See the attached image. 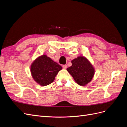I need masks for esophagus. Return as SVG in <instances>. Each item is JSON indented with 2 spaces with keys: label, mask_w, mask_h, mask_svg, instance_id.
<instances>
[{
  "label": "esophagus",
  "mask_w": 127,
  "mask_h": 127,
  "mask_svg": "<svg viewBox=\"0 0 127 127\" xmlns=\"http://www.w3.org/2000/svg\"><path fill=\"white\" fill-rule=\"evenodd\" d=\"M63 68L64 69H66L67 68V66L66 64H64V65H63Z\"/></svg>",
  "instance_id": "34e87169"
}]
</instances>
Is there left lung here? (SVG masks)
<instances>
[{"label": "left lung", "instance_id": "8db88e82", "mask_svg": "<svg viewBox=\"0 0 127 127\" xmlns=\"http://www.w3.org/2000/svg\"><path fill=\"white\" fill-rule=\"evenodd\" d=\"M72 66L67 70L75 82L80 86H85L90 83L94 75V68L85 57L80 56L71 61Z\"/></svg>", "mask_w": 127, "mask_h": 127}]
</instances>
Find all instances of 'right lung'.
<instances>
[{"label": "right lung", "mask_w": 127, "mask_h": 127, "mask_svg": "<svg viewBox=\"0 0 127 127\" xmlns=\"http://www.w3.org/2000/svg\"><path fill=\"white\" fill-rule=\"evenodd\" d=\"M61 69L62 67L45 55L38 57L31 66L33 79L41 86H47L52 83Z\"/></svg>", "instance_id": "obj_1"}]
</instances>
